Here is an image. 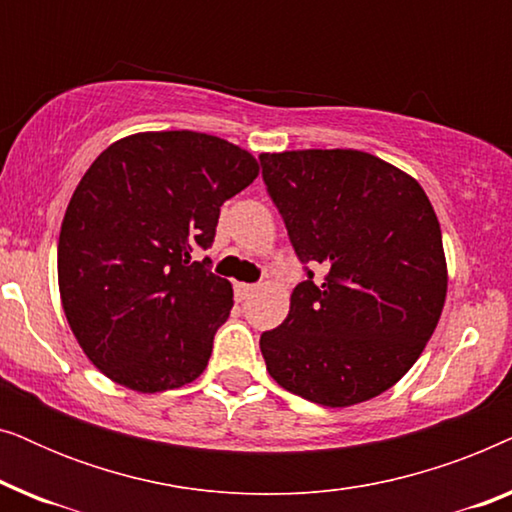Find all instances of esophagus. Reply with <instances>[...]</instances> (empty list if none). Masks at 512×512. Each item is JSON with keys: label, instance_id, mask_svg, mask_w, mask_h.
Listing matches in <instances>:
<instances>
[{"label": "esophagus", "instance_id": "34e87169", "mask_svg": "<svg viewBox=\"0 0 512 512\" xmlns=\"http://www.w3.org/2000/svg\"><path fill=\"white\" fill-rule=\"evenodd\" d=\"M258 291V286L256 284H237L235 286V296H237V300H249L251 296H254V293Z\"/></svg>", "mask_w": 512, "mask_h": 512}]
</instances>
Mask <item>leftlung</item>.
I'll list each match as a JSON object with an SVG mask.
<instances>
[{
  "label": "left lung",
  "mask_w": 512,
  "mask_h": 512,
  "mask_svg": "<svg viewBox=\"0 0 512 512\" xmlns=\"http://www.w3.org/2000/svg\"><path fill=\"white\" fill-rule=\"evenodd\" d=\"M263 181L296 256L321 265L261 335L265 368L307 401L347 408L401 380L436 331L447 293L443 235L410 174L354 149L263 153Z\"/></svg>",
  "instance_id": "8db88e82"
}]
</instances>
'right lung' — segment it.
I'll return each mask as SVG.
<instances>
[{
	"mask_svg": "<svg viewBox=\"0 0 512 512\" xmlns=\"http://www.w3.org/2000/svg\"><path fill=\"white\" fill-rule=\"evenodd\" d=\"M258 177L249 151L191 130L118 139L88 167L58 242L62 310L95 368L156 394L200 377L233 286L209 270L221 205Z\"/></svg>",
	"mask_w": 512,
	"mask_h": 512,
	"instance_id": "right-lung-1",
	"label": "right lung"
}]
</instances>
